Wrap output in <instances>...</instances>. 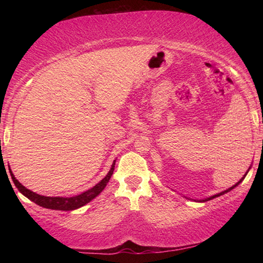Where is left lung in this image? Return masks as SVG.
Returning a JSON list of instances; mask_svg holds the SVG:
<instances>
[{
	"label": "left lung",
	"instance_id": "left-lung-1",
	"mask_svg": "<svg viewBox=\"0 0 263 263\" xmlns=\"http://www.w3.org/2000/svg\"><path fill=\"white\" fill-rule=\"evenodd\" d=\"M249 169H251V167L248 168V171L246 172V174H245L241 179H240L237 183H235L234 185H232L231 186V188H229V189H226V190H224V191H221V193H219V194H216V195H213V196H210V197H206V198H204V199H193V201H195V202H208V201H210V199H213V198H216V197H219V196H221V195H224V194H226V193H229V191H231L232 189H234L235 186H238L240 183H241V182L243 181V179L245 177H246V175H247V173L249 172ZM189 199V198H188Z\"/></svg>",
	"mask_w": 263,
	"mask_h": 263
}]
</instances>
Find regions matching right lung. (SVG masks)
Listing matches in <instances>:
<instances>
[{"label": "right lung", "instance_id": "1", "mask_svg": "<svg viewBox=\"0 0 263 263\" xmlns=\"http://www.w3.org/2000/svg\"><path fill=\"white\" fill-rule=\"evenodd\" d=\"M115 164H116V160L114 161L112 166H111L109 173L105 175L103 180H101L99 183L92 186V188H90L87 191H84V193L80 194L78 196H73V197H59V196H57V197H51V196H43V195L35 194V193H33V191L26 189L23 184L20 183V181L16 179L14 174H12L10 168H9V171H10L11 179H12V181H14L16 188L18 189L21 194H23L25 197H28L30 201H32L33 203L38 204V205H41L43 208L51 209V210L73 211V210H77V209L81 208L83 205H86L87 203L92 201V199L97 197V196H99L102 191H103L106 184H108L110 177L114 174Z\"/></svg>", "mask_w": 263, "mask_h": 263}]
</instances>
